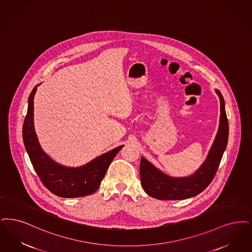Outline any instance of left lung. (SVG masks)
<instances>
[{
	"mask_svg": "<svg viewBox=\"0 0 252 252\" xmlns=\"http://www.w3.org/2000/svg\"><path fill=\"white\" fill-rule=\"evenodd\" d=\"M215 91L220 100V126L205 161L189 176L171 177L142 157L140 165L141 186L149 196L162 201L185 200L200 194L211 183L220 166L229 137V123L224 98L220 91Z\"/></svg>",
	"mask_w": 252,
	"mask_h": 252,
	"instance_id": "left-lung-1",
	"label": "left lung"
}]
</instances>
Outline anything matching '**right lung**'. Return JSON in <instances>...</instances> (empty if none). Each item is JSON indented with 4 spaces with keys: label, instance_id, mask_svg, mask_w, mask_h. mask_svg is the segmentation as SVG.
<instances>
[{
    "label": "right lung",
    "instance_id": "right-lung-1",
    "mask_svg": "<svg viewBox=\"0 0 252 252\" xmlns=\"http://www.w3.org/2000/svg\"><path fill=\"white\" fill-rule=\"evenodd\" d=\"M40 85V84H38ZM36 85L28 99V111L22 127V137L31 162L44 186L62 198L84 197L96 191L117 153L124 145L107 152L92 161L77 168L54 161L41 148L33 125V98Z\"/></svg>",
    "mask_w": 252,
    "mask_h": 252
}]
</instances>
